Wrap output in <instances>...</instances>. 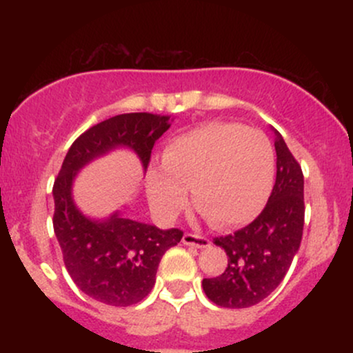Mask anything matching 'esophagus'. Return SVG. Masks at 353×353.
<instances>
[{"mask_svg":"<svg viewBox=\"0 0 353 353\" xmlns=\"http://www.w3.org/2000/svg\"><path fill=\"white\" fill-rule=\"evenodd\" d=\"M182 242H184L185 245L197 247V249H204V247L210 245V241L208 237L197 236V234H189V232L184 234V237H182Z\"/></svg>","mask_w":353,"mask_h":353,"instance_id":"obj_1","label":"esophagus"}]
</instances>
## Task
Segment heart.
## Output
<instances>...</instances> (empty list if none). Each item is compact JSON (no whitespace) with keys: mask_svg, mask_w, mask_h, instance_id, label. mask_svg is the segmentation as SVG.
I'll list each match as a JSON object with an SVG mask.
<instances>
[{"mask_svg":"<svg viewBox=\"0 0 353 353\" xmlns=\"http://www.w3.org/2000/svg\"><path fill=\"white\" fill-rule=\"evenodd\" d=\"M275 181V149L259 129L237 123H205L165 145L163 169L148 174L154 210L172 221L188 205L214 228L250 222L269 201Z\"/></svg>","mask_w":353,"mask_h":353,"instance_id":"obj_1","label":"heart"}]
</instances>
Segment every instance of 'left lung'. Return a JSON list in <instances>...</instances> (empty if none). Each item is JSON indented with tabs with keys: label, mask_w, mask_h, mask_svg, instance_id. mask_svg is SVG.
Here are the masks:
<instances>
[{
	"label": "left lung",
	"mask_w": 353,
	"mask_h": 353,
	"mask_svg": "<svg viewBox=\"0 0 353 353\" xmlns=\"http://www.w3.org/2000/svg\"><path fill=\"white\" fill-rule=\"evenodd\" d=\"M274 145L277 176L264 210L245 228L214 239L229 257L224 272L202 281V289L216 305L245 309L264 301L283 281L301 247L303 174L279 131Z\"/></svg>",
	"instance_id": "1"
}]
</instances>
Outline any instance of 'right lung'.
<instances>
[{"label":"right lung","instance_id":"obj_1","mask_svg":"<svg viewBox=\"0 0 353 353\" xmlns=\"http://www.w3.org/2000/svg\"><path fill=\"white\" fill-rule=\"evenodd\" d=\"M169 116L119 114L83 132L64 157L52 185V228L63 261L76 287L94 301L114 307L134 305L152 290L165 250L177 245L181 229L161 230L114 212L94 221L72 201V181L81 168L116 148L137 154L144 171L156 141L169 129Z\"/></svg>","mask_w":353,"mask_h":353}]
</instances>
